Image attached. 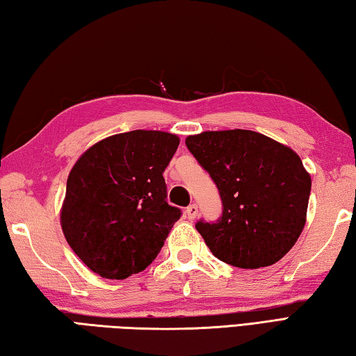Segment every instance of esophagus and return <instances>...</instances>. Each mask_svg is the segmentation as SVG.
Wrapping results in <instances>:
<instances>
[{
    "label": "esophagus",
    "instance_id": "1",
    "mask_svg": "<svg viewBox=\"0 0 356 356\" xmlns=\"http://www.w3.org/2000/svg\"><path fill=\"white\" fill-rule=\"evenodd\" d=\"M186 216H187V218H189V220H195L197 216H198V207H197V204H191L189 207H187V209H186Z\"/></svg>",
    "mask_w": 356,
    "mask_h": 356
}]
</instances>
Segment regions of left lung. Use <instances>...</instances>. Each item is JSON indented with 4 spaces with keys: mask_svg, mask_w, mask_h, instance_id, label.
I'll return each instance as SVG.
<instances>
[{
    "mask_svg": "<svg viewBox=\"0 0 356 356\" xmlns=\"http://www.w3.org/2000/svg\"><path fill=\"white\" fill-rule=\"evenodd\" d=\"M186 145L217 184L223 203L217 223L195 225L213 256L246 270L282 259L304 229L312 191L298 153L240 129L187 136Z\"/></svg>",
    "mask_w": 356,
    "mask_h": 356,
    "instance_id": "8db88e82",
    "label": "left lung"
}]
</instances>
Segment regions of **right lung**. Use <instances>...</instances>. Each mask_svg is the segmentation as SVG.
Masks as SVG:
<instances>
[{"instance_id": "add662e5", "label": "right lung", "mask_w": 356, "mask_h": 356, "mask_svg": "<svg viewBox=\"0 0 356 356\" xmlns=\"http://www.w3.org/2000/svg\"><path fill=\"white\" fill-rule=\"evenodd\" d=\"M179 145L167 131L133 130L91 145L70 172L60 225L72 251L105 279L149 266L181 211L163 172Z\"/></svg>"}]
</instances>
